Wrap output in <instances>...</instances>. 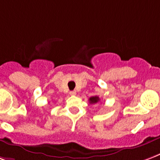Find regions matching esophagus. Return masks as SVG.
Listing matches in <instances>:
<instances>
[{
  "label": "esophagus",
  "mask_w": 160,
  "mask_h": 160,
  "mask_svg": "<svg viewBox=\"0 0 160 160\" xmlns=\"http://www.w3.org/2000/svg\"><path fill=\"white\" fill-rule=\"evenodd\" d=\"M69 94H70L71 96H75L76 95V92H75V91H71V92H69Z\"/></svg>",
  "instance_id": "34e87169"
}]
</instances>
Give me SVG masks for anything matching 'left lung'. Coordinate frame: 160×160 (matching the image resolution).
Segmentation results:
<instances>
[{"mask_svg": "<svg viewBox=\"0 0 160 160\" xmlns=\"http://www.w3.org/2000/svg\"><path fill=\"white\" fill-rule=\"evenodd\" d=\"M99 101H100V98H98V96H94V97H92V98H89V102L91 104L97 103Z\"/></svg>", "mask_w": 160, "mask_h": 160, "instance_id": "8db88e82", "label": "left lung"}]
</instances>
